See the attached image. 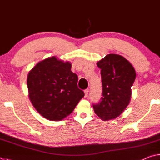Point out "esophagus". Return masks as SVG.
<instances>
[{
  "label": "esophagus",
  "instance_id": "34e87169",
  "mask_svg": "<svg viewBox=\"0 0 160 160\" xmlns=\"http://www.w3.org/2000/svg\"><path fill=\"white\" fill-rule=\"evenodd\" d=\"M84 94H85V97H87L88 94V89H86L84 90Z\"/></svg>",
  "mask_w": 160,
  "mask_h": 160
}]
</instances>
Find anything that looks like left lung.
I'll return each instance as SVG.
<instances>
[{"mask_svg":"<svg viewBox=\"0 0 160 160\" xmlns=\"http://www.w3.org/2000/svg\"><path fill=\"white\" fill-rule=\"evenodd\" d=\"M97 65L101 69L102 97L93 105L95 113L102 120L116 118L130 101L136 72L127 59L118 54H108Z\"/></svg>","mask_w":160,"mask_h":160,"instance_id":"1","label":"left lung"}]
</instances>
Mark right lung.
Returning <instances> with one entry per match:
<instances>
[{"instance_id":"add662e5","label":"right lung","mask_w":160,"mask_h":160,"mask_svg":"<svg viewBox=\"0 0 160 160\" xmlns=\"http://www.w3.org/2000/svg\"><path fill=\"white\" fill-rule=\"evenodd\" d=\"M70 62L52 56L43 60L28 72V96L33 107L45 118L61 120L74 111L83 98L77 86L78 77Z\"/></svg>"}]
</instances>
